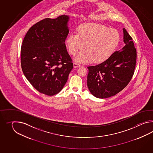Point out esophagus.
Instances as JSON below:
<instances>
[{
  "instance_id": "obj_1",
  "label": "esophagus",
  "mask_w": 153,
  "mask_h": 153,
  "mask_svg": "<svg viewBox=\"0 0 153 153\" xmlns=\"http://www.w3.org/2000/svg\"><path fill=\"white\" fill-rule=\"evenodd\" d=\"M73 65H74V68H76V67H79L81 66V64H79V63H76V62H74Z\"/></svg>"
}]
</instances>
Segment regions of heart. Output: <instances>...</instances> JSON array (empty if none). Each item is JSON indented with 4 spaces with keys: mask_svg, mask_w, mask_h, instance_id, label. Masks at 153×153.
Returning <instances> with one entry per match:
<instances>
[{
    "mask_svg": "<svg viewBox=\"0 0 153 153\" xmlns=\"http://www.w3.org/2000/svg\"><path fill=\"white\" fill-rule=\"evenodd\" d=\"M120 41V35L117 30L94 23L85 24L78 29V33L69 35L66 40L69 52L75 55L84 48L75 57L81 62L94 60L96 63L103 62L111 56L117 48Z\"/></svg>",
    "mask_w": 153,
    "mask_h": 153,
    "instance_id": "b5f03b06",
    "label": "heart"
}]
</instances>
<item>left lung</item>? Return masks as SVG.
<instances>
[{
	"label": "left lung",
	"mask_w": 153,
	"mask_h": 153,
	"mask_svg": "<svg viewBox=\"0 0 153 153\" xmlns=\"http://www.w3.org/2000/svg\"><path fill=\"white\" fill-rule=\"evenodd\" d=\"M124 48L114 52L104 62L88 66V87L100 98L110 97L124 89L132 78L136 64V49L132 38L124 28Z\"/></svg>",
	"instance_id": "obj_1"
}]
</instances>
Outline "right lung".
Masks as SVG:
<instances>
[{"mask_svg": "<svg viewBox=\"0 0 153 153\" xmlns=\"http://www.w3.org/2000/svg\"><path fill=\"white\" fill-rule=\"evenodd\" d=\"M69 17L46 18L32 26L24 37L21 65L26 78L36 90L53 96L62 90L73 68L66 49Z\"/></svg>", "mask_w": 153, "mask_h": 153, "instance_id": "1", "label": "right lung"}]
</instances>
